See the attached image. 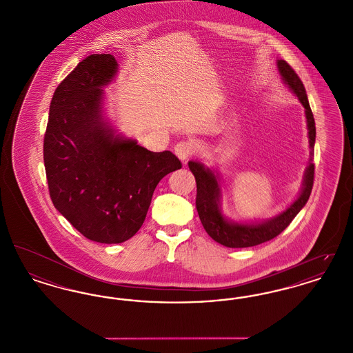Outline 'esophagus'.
Here are the masks:
<instances>
[{
    "label": "esophagus",
    "mask_w": 353,
    "mask_h": 353,
    "mask_svg": "<svg viewBox=\"0 0 353 353\" xmlns=\"http://www.w3.org/2000/svg\"><path fill=\"white\" fill-rule=\"evenodd\" d=\"M174 153L176 156L181 160L186 161L188 159H190L194 153H196V147L193 143L190 141H180L176 147H174Z\"/></svg>",
    "instance_id": "1"
}]
</instances>
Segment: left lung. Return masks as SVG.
Masks as SVG:
<instances>
[{
  "instance_id": "left-lung-1",
  "label": "left lung",
  "mask_w": 353,
  "mask_h": 353,
  "mask_svg": "<svg viewBox=\"0 0 353 353\" xmlns=\"http://www.w3.org/2000/svg\"><path fill=\"white\" fill-rule=\"evenodd\" d=\"M279 74L291 91L298 97L303 107L305 108V119L308 128V143L311 148L310 164L305 169L303 179L302 192L299 197L292 202L283 213L278 214L274 219L263 221L261 223H238L234 221L226 219L221 212V186L219 177L214 176L213 170L205 168L203 164L199 161H189L188 165L194 174L197 183V196H196V208L201 219L202 226L206 233L210 235L216 242L226 248H250L256 246L281 234L285 228L295 219V216L302 210L303 206L307 203L315 174V164L312 163L314 145L316 137L315 119L312 115L308 98L305 94V88L303 85L301 78L285 61L279 59L276 62Z\"/></svg>"
}]
</instances>
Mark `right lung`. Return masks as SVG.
<instances>
[{
	"label": "right lung",
	"instance_id": "add662e5",
	"mask_svg": "<svg viewBox=\"0 0 353 353\" xmlns=\"http://www.w3.org/2000/svg\"><path fill=\"white\" fill-rule=\"evenodd\" d=\"M118 72L111 54L84 58L57 87L43 139L51 201L85 238L121 243L141 228L160 180L181 168L172 152H151L103 118V87Z\"/></svg>",
	"mask_w": 353,
	"mask_h": 353
}]
</instances>
